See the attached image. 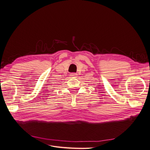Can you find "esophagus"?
<instances>
[{"instance_id": "34e87169", "label": "esophagus", "mask_w": 150, "mask_h": 150, "mask_svg": "<svg viewBox=\"0 0 150 150\" xmlns=\"http://www.w3.org/2000/svg\"><path fill=\"white\" fill-rule=\"evenodd\" d=\"M78 75L77 73H71L70 74V76H71L72 78H76V77Z\"/></svg>"}]
</instances>
